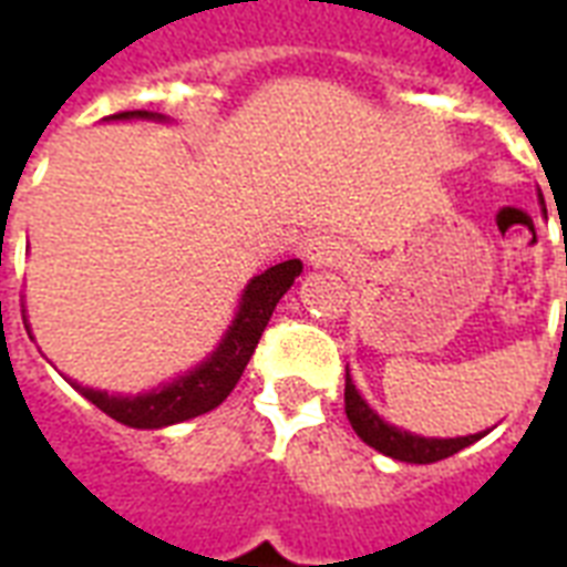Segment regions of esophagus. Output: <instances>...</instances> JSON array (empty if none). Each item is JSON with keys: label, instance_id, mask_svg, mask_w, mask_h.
Masks as SVG:
<instances>
[{"label": "esophagus", "instance_id": "1", "mask_svg": "<svg viewBox=\"0 0 567 567\" xmlns=\"http://www.w3.org/2000/svg\"><path fill=\"white\" fill-rule=\"evenodd\" d=\"M302 258L309 267H341L347 261V247L332 235H315L306 240L302 247Z\"/></svg>", "mask_w": 567, "mask_h": 567}]
</instances>
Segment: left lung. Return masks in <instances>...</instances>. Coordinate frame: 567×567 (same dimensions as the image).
I'll list each match as a JSON object with an SVG mask.
<instances>
[{"instance_id": "obj_1", "label": "left lung", "mask_w": 567, "mask_h": 567, "mask_svg": "<svg viewBox=\"0 0 567 567\" xmlns=\"http://www.w3.org/2000/svg\"><path fill=\"white\" fill-rule=\"evenodd\" d=\"M545 203V199H542ZM344 409L347 417L353 423L355 435L368 444V447L379 450L382 456H391L396 462H409V465H432V462H441V458L453 456L458 450L471 447L474 441H480L485 432H476V435H458V439H423V435H414V432H405L394 423L382 421L377 412H373L368 400L359 394V388L353 385L350 371H347V385H344Z\"/></svg>"}]
</instances>
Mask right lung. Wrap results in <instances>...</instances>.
<instances>
[{"mask_svg":"<svg viewBox=\"0 0 567 567\" xmlns=\"http://www.w3.org/2000/svg\"><path fill=\"white\" fill-rule=\"evenodd\" d=\"M105 120H155V123H167V117L155 114V111H123V114H111ZM300 274V258H288L282 265L267 267L265 274L252 276L244 293H240L238 311H235L226 336L220 338V344L214 347L196 368L176 377L173 382H164V385L135 396L109 394V391L84 388L79 382H73V388L109 417H114L117 423H126V426H135V430H162V426H173V423L190 421L196 414L212 412L231 394V388L238 385L240 373L247 368L249 355L256 353L258 338L265 332L276 302L282 300L285 291L291 288L293 279Z\"/></svg>","mask_w":567,"mask_h":567,"instance_id":"add662e5","label":"right lung"}]
</instances>
